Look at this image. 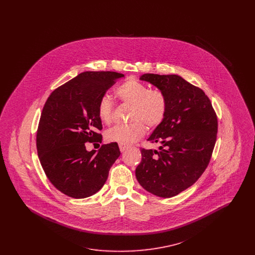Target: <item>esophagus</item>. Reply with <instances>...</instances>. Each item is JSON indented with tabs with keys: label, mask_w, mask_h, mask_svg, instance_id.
I'll return each instance as SVG.
<instances>
[{
	"label": "esophagus",
	"mask_w": 255,
	"mask_h": 255,
	"mask_svg": "<svg viewBox=\"0 0 255 255\" xmlns=\"http://www.w3.org/2000/svg\"><path fill=\"white\" fill-rule=\"evenodd\" d=\"M129 148V146L128 145H124V144H120V149H121V151L122 152H124V151H126L127 149Z\"/></svg>",
	"instance_id": "34e87169"
}]
</instances>
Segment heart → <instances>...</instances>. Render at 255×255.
I'll list each match as a JSON object with an SVG mask.
<instances>
[{"label":"heart","mask_w":255,"mask_h":255,"mask_svg":"<svg viewBox=\"0 0 255 255\" xmlns=\"http://www.w3.org/2000/svg\"><path fill=\"white\" fill-rule=\"evenodd\" d=\"M122 103L131 106V123L117 125L106 132L110 142L129 145L144 135L146 125L155 129L164 122L168 113V98L158 88H150L140 81L129 79L116 91ZM115 106L109 96H103L97 104V116L101 122L109 125L114 121Z\"/></svg>","instance_id":"b5f03b06"}]
</instances>
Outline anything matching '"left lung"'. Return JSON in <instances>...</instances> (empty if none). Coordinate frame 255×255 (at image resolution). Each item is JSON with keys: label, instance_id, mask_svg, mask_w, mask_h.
I'll return each mask as SVG.
<instances>
[{"label": "left lung", "instance_id": "obj_1", "mask_svg": "<svg viewBox=\"0 0 255 255\" xmlns=\"http://www.w3.org/2000/svg\"><path fill=\"white\" fill-rule=\"evenodd\" d=\"M140 80L165 93L168 113L148 138L159 144V151L140 148L135 177L148 192L171 198L194 184L206 169L217 139V115L205 92L179 75L145 73Z\"/></svg>", "mask_w": 255, "mask_h": 255}]
</instances>
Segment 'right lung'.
I'll use <instances>...</instances> for the list:
<instances>
[{
    "instance_id": "obj_1",
    "label": "right lung",
    "mask_w": 255,
    "mask_h": 255,
    "mask_svg": "<svg viewBox=\"0 0 255 255\" xmlns=\"http://www.w3.org/2000/svg\"><path fill=\"white\" fill-rule=\"evenodd\" d=\"M124 74L84 72L56 88L48 97L38 124V157L46 176L59 191L74 199L96 194L107 181L121 151L117 142L88 152L101 142L97 116L101 97Z\"/></svg>"
}]
</instances>
